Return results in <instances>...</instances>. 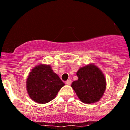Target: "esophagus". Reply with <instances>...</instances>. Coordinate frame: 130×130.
Listing matches in <instances>:
<instances>
[{
  "label": "esophagus",
  "instance_id": "obj_1",
  "mask_svg": "<svg viewBox=\"0 0 130 130\" xmlns=\"http://www.w3.org/2000/svg\"><path fill=\"white\" fill-rule=\"evenodd\" d=\"M66 84H67V85H70L71 84H72V80L71 79H69V80H67V81H66Z\"/></svg>",
  "mask_w": 130,
  "mask_h": 130
}]
</instances>
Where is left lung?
<instances>
[{"instance_id": "obj_1", "label": "left lung", "mask_w": 130, "mask_h": 130, "mask_svg": "<svg viewBox=\"0 0 130 130\" xmlns=\"http://www.w3.org/2000/svg\"><path fill=\"white\" fill-rule=\"evenodd\" d=\"M78 79L72 87L81 102L85 104L97 102L102 98L106 87L104 75L93 64L80 67L76 73Z\"/></svg>"}]
</instances>
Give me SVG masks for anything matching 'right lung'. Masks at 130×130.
<instances>
[{"label": "right lung", "mask_w": 130, "mask_h": 130, "mask_svg": "<svg viewBox=\"0 0 130 130\" xmlns=\"http://www.w3.org/2000/svg\"><path fill=\"white\" fill-rule=\"evenodd\" d=\"M64 85L50 65L43 64L32 69L26 80L28 95L39 104H45L52 100Z\"/></svg>", "instance_id": "add662e5"}]
</instances>
